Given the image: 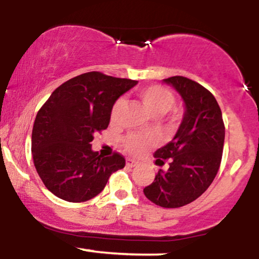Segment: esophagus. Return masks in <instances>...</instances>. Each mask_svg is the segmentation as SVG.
<instances>
[{"instance_id":"obj_1","label":"esophagus","mask_w":259,"mask_h":259,"mask_svg":"<svg viewBox=\"0 0 259 259\" xmlns=\"http://www.w3.org/2000/svg\"><path fill=\"white\" fill-rule=\"evenodd\" d=\"M126 165H127V167H130V168L136 167V165H138V162H136L135 159L127 158V159H126Z\"/></svg>"}]
</instances>
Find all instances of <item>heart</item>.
Segmentation results:
<instances>
[{"label":"heart","mask_w":259,"mask_h":259,"mask_svg":"<svg viewBox=\"0 0 259 259\" xmlns=\"http://www.w3.org/2000/svg\"><path fill=\"white\" fill-rule=\"evenodd\" d=\"M139 97L141 99L145 107L154 115H163L173 108L175 103L174 94L168 88L163 85H150L141 89L138 92ZM123 101L117 100L111 109L112 120L115 119ZM154 142V139L151 135H144V134L132 133L123 139V146L127 152L140 153L145 148L151 146Z\"/></svg>","instance_id":"1"}]
</instances>
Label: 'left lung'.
<instances>
[{
  "mask_svg": "<svg viewBox=\"0 0 259 259\" xmlns=\"http://www.w3.org/2000/svg\"><path fill=\"white\" fill-rule=\"evenodd\" d=\"M173 85L186 106L183 123L169 144L154 152L158 165L169 168L156 174L144 189L151 202L163 208L191 203L209 187L221 167L225 126L221 107L212 92L185 76L164 79Z\"/></svg>",
  "mask_w": 259,
  "mask_h": 259,
  "instance_id": "left-lung-1",
  "label": "left lung"
}]
</instances>
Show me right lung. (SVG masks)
Here are the masks:
<instances>
[{"mask_svg":"<svg viewBox=\"0 0 259 259\" xmlns=\"http://www.w3.org/2000/svg\"><path fill=\"white\" fill-rule=\"evenodd\" d=\"M136 80L89 72L69 79L38 109L31 135L34 165L45 186L68 202H85L105 189L109 177L125 165L114 152L91 150L96 133L107 129L111 109Z\"/></svg>","mask_w":259,"mask_h":259,"instance_id":"right-lung-1","label":"right lung"}]
</instances>
